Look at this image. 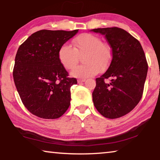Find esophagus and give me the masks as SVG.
<instances>
[{"instance_id":"1","label":"esophagus","mask_w":160,"mask_h":160,"mask_svg":"<svg viewBox=\"0 0 160 160\" xmlns=\"http://www.w3.org/2000/svg\"><path fill=\"white\" fill-rule=\"evenodd\" d=\"M85 81V79H78V83H81V82H83Z\"/></svg>"}]
</instances>
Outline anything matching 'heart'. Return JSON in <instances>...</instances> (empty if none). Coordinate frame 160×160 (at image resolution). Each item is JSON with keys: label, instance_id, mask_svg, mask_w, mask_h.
I'll return each mask as SVG.
<instances>
[{"label": "heart", "instance_id": "1", "mask_svg": "<svg viewBox=\"0 0 160 160\" xmlns=\"http://www.w3.org/2000/svg\"><path fill=\"white\" fill-rule=\"evenodd\" d=\"M73 48L67 44L60 47L58 52V60L66 69L70 70L79 62L83 55L81 65L72 72V75L77 78H88L103 72L109 68L113 58L112 47L102 42L98 36L90 33H82L72 40Z\"/></svg>", "mask_w": 160, "mask_h": 160}]
</instances>
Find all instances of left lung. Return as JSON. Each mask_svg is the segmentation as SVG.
<instances>
[{"label":"left lung","mask_w":160,"mask_h":160,"mask_svg":"<svg viewBox=\"0 0 160 160\" xmlns=\"http://www.w3.org/2000/svg\"><path fill=\"white\" fill-rule=\"evenodd\" d=\"M103 35L113 51L107 72L96 79L93 104L105 118L115 119L131 112L142 97L148 72L147 58L140 42L121 28L91 30ZM110 78L109 82L106 79Z\"/></svg>","instance_id":"left-lung-1"}]
</instances>
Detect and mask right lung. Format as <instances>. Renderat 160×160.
Wrapping results in <instances>:
<instances>
[{
  "instance_id": "add662e5",
  "label": "right lung",
  "mask_w": 160,
  "mask_h": 160,
  "mask_svg": "<svg viewBox=\"0 0 160 160\" xmlns=\"http://www.w3.org/2000/svg\"><path fill=\"white\" fill-rule=\"evenodd\" d=\"M78 32L39 30L18 48L13 80L24 107L38 118H58L70 105V88L77 79L68 77L58 52Z\"/></svg>"
}]
</instances>
